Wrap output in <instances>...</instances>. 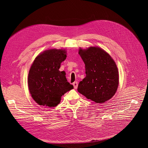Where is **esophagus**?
<instances>
[{"label": "esophagus", "mask_w": 148, "mask_h": 148, "mask_svg": "<svg viewBox=\"0 0 148 148\" xmlns=\"http://www.w3.org/2000/svg\"><path fill=\"white\" fill-rule=\"evenodd\" d=\"M73 84V86H74V89H75L77 88V87H78V82H74Z\"/></svg>", "instance_id": "34e87169"}]
</instances>
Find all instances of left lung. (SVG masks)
<instances>
[{"instance_id": "obj_1", "label": "left lung", "mask_w": 148, "mask_h": 148, "mask_svg": "<svg viewBox=\"0 0 148 148\" xmlns=\"http://www.w3.org/2000/svg\"><path fill=\"white\" fill-rule=\"evenodd\" d=\"M79 54L85 64L86 75L79 83L77 90L96 103L107 101L118 88L119 72L115 62L98 47L80 48Z\"/></svg>"}]
</instances>
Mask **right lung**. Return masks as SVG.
Here are the masks:
<instances>
[{"instance_id":"add662e5","label":"right lung","mask_w":148,"mask_h":148,"mask_svg":"<svg viewBox=\"0 0 148 148\" xmlns=\"http://www.w3.org/2000/svg\"><path fill=\"white\" fill-rule=\"evenodd\" d=\"M66 58L65 49H52L38 55L30 66L28 87L31 97L39 105L57 106L61 97L74 88L67 82L65 71H60V64Z\"/></svg>"}]
</instances>
